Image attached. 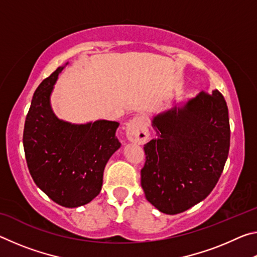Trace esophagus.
I'll return each instance as SVG.
<instances>
[{"label": "esophagus", "mask_w": 257, "mask_h": 257, "mask_svg": "<svg viewBox=\"0 0 257 257\" xmlns=\"http://www.w3.org/2000/svg\"><path fill=\"white\" fill-rule=\"evenodd\" d=\"M125 135H127L129 142L139 145L145 144L150 137L149 128H147L145 119L143 116L138 115L135 116L133 120H130L125 124Z\"/></svg>", "instance_id": "1"}]
</instances>
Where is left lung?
I'll return each mask as SVG.
<instances>
[{"instance_id": "8db88e82", "label": "left lung", "mask_w": 257, "mask_h": 257, "mask_svg": "<svg viewBox=\"0 0 257 257\" xmlns=\"http://www.w3.org/2000/svg\"><path fill=\"white\" fill-rule=\"evenodd\" d=\"M156 138L144 145L142 188L152 205L178 214L205 199L223 171L230 146L228 106L204 92L155 114Z\"/></svg>"}]
</instances>
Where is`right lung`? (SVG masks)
Listing matches in <instances>:
<instances>
[{
  "label": "right lung",
  "instance_id": "obj_1",
  "mask_svg": "<svg viewBox=\"0 0 257 257\" xmlns=\"http://www.w3.org/2000/svg\"><path fill=\"white\" fill-rule=\"evenodd\" d=\"M59 67L35 90L24 129V150L33 180L52 201L78 207L97 196L104 168L121 143L115 133L119 122L96 120L72 123L58 118L51 95Z\"/></svg>",
  "mask_w": 257,
  "mask_h": 257
}]
</instances>
